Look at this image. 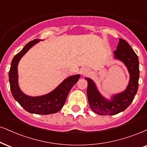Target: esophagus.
Listing matches in <instances>:
<instances>
[{
    "mask_svg": "<svg viewBox=\"0 0 147 147\" xmlns=\"http://www.w3.org/2000/svg\"><path fill=\"white\" fill-rule=\"evenodd\" d=\"M81 74H82V75H87V74L89 72V69H88V68H83V69L81 70Z\"/></svg>",
    "mask_w": 147,
    "mask_h": 147,
    "instance_id": "1",
    "label": "esophagus"
}]
</instances>
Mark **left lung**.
Listing matches in <instances>:
<instances>
[{
	"instance_id": "1",
	"label": "left lung",
	"mask_w": 147,
	"mask_h": 147,
	"mask_svg": "<svg viewBox=\"0 0 147 147\" xmlns=\"http://www.w3.org/2000/svg\"><path fill=\"white\" fill-rule=\"evenodd\" d=\"M115 57L122 61L127 66L130 79L127 89L123 92L113 96V100H107L100 94L94 83L87 80V94L89 105L96 113L100 115H113L125 111L133 101L138 88L139 62L137 55L129 43L119 38Z\"/></svg>"
}]
</instances>
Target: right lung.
I'll list each match as a JSON object with an SVG mask.
<instances>
[{
    "mask_svg": "<svg viewBox=\"0 0 147 147\" xmlns=\"http://www.w3.org/2000/svg\"><path fill=\"white\" fill-rule=\"evenodd\" d=\"M38 41V39L30 41L13 58L9 72L11 91L15 100L28 112L39 115L53 114L62 109L70 90L79 81L80 75L68 77L55 90L47 95L30 97L24 94L18 86V64L22 57Z\"/></svg>",
    "mask_w": 147,
    "mask_h": 147,
    "instance_id": "obj_1",
    "label": "right lung"
}]
</instances>
